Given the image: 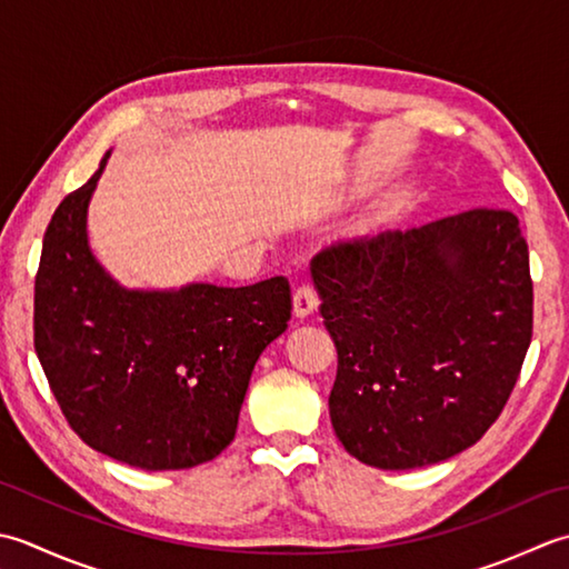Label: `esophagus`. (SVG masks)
<instances>
[{"label":"esophagus","mask_w":569,"mask_h":569,"mask_svg":"<svg viewBox=\"0 0 569 569\" xmlns=\"http://www.w3.org/2000/svg\"><path fill=\"white\" fill-rule=\"evenodd\" d=\"M317 289L311 287V284H299L297 289H295V315L299 317V319H305V317H309L311 311L317 309Z\"/></svg>","instance_id":"obj_1"}]
</instances>
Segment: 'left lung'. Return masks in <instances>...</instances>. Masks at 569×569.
<instances>
[{"instance_id":"1","label":"left lung","mask_w":569,"mask_h":569,"mask_svg":"<svg viewBox=\"0 0 569 569\" xmlns=\"http://www.w3.org/2000/svg\"><path fill=\"white\" fill-rule=\"evenodd\" d=\"M339 366L329 396L349 455L415 469L477 445L532 339L528 242L506 208L336 240L311 260Z\"/></svg>"}]
</instances>
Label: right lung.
Wrapping results in <instances>:
<instances>
[{"mask_svg":"<svg viewBox=\"0 0 569 569\" xmlns=\"http://www.w3.org/2000/svg\"><path fill=\"white\" fill-rule=\"evenodd\" d=\"M108 157L46 228L33 349L88 447L147 471L199 467L233 442L254 361L292 319V289L284 277L179 292L114 284L86 236Z\"/></svg>","mask_w":569,"mask_h":569,"instance_id":"1","label":"right lung"}]
</instances>
